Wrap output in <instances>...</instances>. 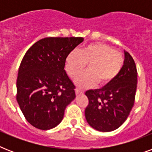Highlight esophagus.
<instances>
[{"label": "esophagus", "instance_id": "obj_1", "mask_svg": "<svg viewBox=\"0 0 152 152\" xmlns=\"http://www.w3.org/2000/svg\"><path fill=\"white\" fill-rule=\"evenodd\" d=\"M75 91H76V95H80V94H83L84 91H83V90H81V89H80V88H76V90H75Z\"/></svg>", "mask_w": 152, "mask_h": 152}]
</instances>
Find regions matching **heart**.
<instances>
[{
	"instance_id": "1",
	"label": "heart",
	"mask_w": 152,
	"mask_h": 152,
	"mask_svg": "<svg viewBox=\"0 0 152 152\" xmlns=\"http://www.w3.org/2000/svg\"><path fill=\"white\" fill-rule=\"evenodd\" d=\"M124 57L110 45L101 42L89 44L80 50H72L67 56L64 68L72 78H76L85 69L88 71L79 76L76 83L80 87H89L99 82L106 85L114 80L124 65Z\"/></svg>"
}]
</instances>
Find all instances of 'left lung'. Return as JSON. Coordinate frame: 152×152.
Returning a JSON list of instances; mask_svg holds the SVG:
<instances>
[{"label":"left lung","instance_id":"left-lung-1","mask_svg":"<svg viewBox=\"0 0 152 152\" xmlns=\"http://www.w3.org/2000/svg\"><path fill=\"white\" fill-rule=\"evenodd\" d=\"M137 87V70L132 56L125 52V62L114 80L101 89L85 92L88 123L101 132H111L125 122L134 105Z\"/></svg>","mask_w":152,"mask_h":152}]
</instances>
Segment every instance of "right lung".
Instances as JSON below:
<instances>
[{"label": "right lung", "mask_w": 152, "mask_h": 152, "mask_svg": "<svg viewBox=\"0 0 152 152\" xmlns=\"http://www.w3.org/2000/svg\"><path fill=\"white\" fill-rule=\"evenodd\" d=\"M82 37H49L36 42L25 53L16 81V100L26 120L48 130L63 119L66 106L76 98L73 83L64 70L67 56Z\"/></svg>", "instance_id": "right-lung-1"}]
</instances>
